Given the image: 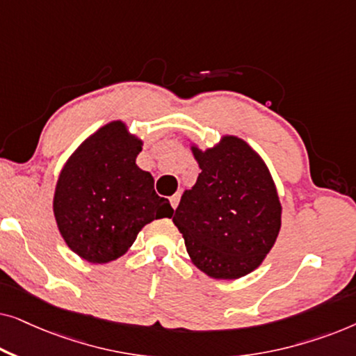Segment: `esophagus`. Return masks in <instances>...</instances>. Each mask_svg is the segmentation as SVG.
Listing matches in <instances>:
<instances>
[{"mask_svg": "<svg viewBox=\"0 0 356 356\" xmlns=\"http://www.w3.org/2000/svg\"><path fill=\"white\" fill-rule=\"evenodd\" d=\"M170 204H172L173 209H177L178 204H179V194H175V196L170 197Z\"/></svg>", "mask_w": 356, "mask_h": 356, "instance_id": "obj_1", "label": "esophagus"}]
</instances>
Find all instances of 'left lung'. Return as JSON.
Masks as SVG:
<instances>
[{
    "mask_svg": "<svg viewBox=\"0 0 356 356\" xmlns=\"http://www.w3.org/2000/svg\"><path fill=\"white\" fill-rule=\"evenodd\" d=\"M201 173L173 216L194 266L212 279H238L261 264L280 230V201L269 170L245 140L227 136L206 152Z\"/></svg>",
    "mask_w": 356,
    "mask_h": 356,
    "instance_id": "left-lung-1",
    "label": "left lung"
}]
</instances>
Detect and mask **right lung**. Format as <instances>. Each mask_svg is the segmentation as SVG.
Wrapping results in <instances>:
<instances>
[{
    "label": "right lung",
    "mask_w": 356,
    "mask_h": 356,
    "mask_svg": "<svg viewBox=\"0 0 356 356\" xmlns=\"http://www.w3.org/2000/svg\"><path fill=\"white\" fill-rule=\"evenodd\" d=\"M140 143L121 121L92 134L67 160L58 179L53 212L66 245L82 259H118L138 233L173 209L154 189V178L136 165Z\"/></svg>",
    "instance_id": "obj_1"
}]
</instances>
